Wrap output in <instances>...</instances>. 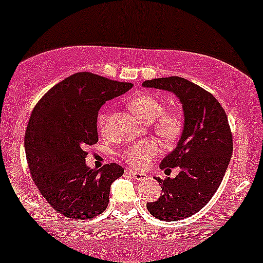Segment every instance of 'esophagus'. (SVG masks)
Returning a JSON list of instances; mask_svg holds the SVG:
<instances>
[{"instance_id":"esophagus-1","label":"esophagus","mask_w":263,"mask_h":263,"mask_svg":"<svg viewBox=\"0 0 263 263\" xmlns=\"http://www.w3.org/2000/svg\"><path fill=\"white\" fill-rule=\"evenodd\" d=\"M126 171L128 172L129 175L134 176V178H136V180H145V178H147V176H148L147 174H143V172H138L134 168H126Z\"/></svg>"}]
</instances>
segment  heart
<instances>
[{
	"label": "heart",
	"instance_id": "obj_1",
	"mask_svg": "<svg viewBox=\"0 0 263 263\" xmlns=\"http://www.w3.org/2000/svg\"><path fill=\"white\" fill-rule=\"evenodd\" d=\"M128 107L134 114L147 122H152L155 132L162 140L171 142L180 137L183 128V116L177 109H164L163 102L152 95H141L129 101ZM109 122L108 114H101L99 116V128L106 132ZM161 154V146L154 140H142L132 143L123 149V160L131 166L145 167L154 158Z\"/></svg>",
	"mask_w": 263,
	"mask_h": 263
}]
</instances>
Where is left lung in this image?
<instances>
[{
	"instance_id": "8db88e82",
	"label": "left lung",
	"mask_w": 263,
	"mask_h": 263,
	"mask_svg": "<svg viewBox=\"0 0 263 263\" xmlns=\"http://www.w3.org/2000/svg\"><path fill=\"white\" fill-rule=\"evenodd\" d=\"M142 85L174 92L182 103V136L161 162L166 171L180 167V174L156 178L163 195L147 203L148 212L158 220H182L203 209L220 187L233 151L229 118L212 93L182 77L154 79Z\"/></svg>"
}]
</instances>
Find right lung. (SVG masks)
Returning <instances> with one entry per match:
<instances>
[{"instance_id": "1", "label": "right lung", "mask_w": 263, "mask_h": 263, "mask_svg": "<svg viewBox=\"0 0 263 263\" xmlns=\"http://www.w3.org/2000/svg\"><path fill=\"white\" fill-rule=\"evenodd\" d=\"M132 86L79 72L48 89L34 106L25 134L28 168L48 204L66 217L85 220L107 209L111 183L125 170L117 163L89 168L86 147L99 141L101 106Z\"/></svg>"}]
</instances>
